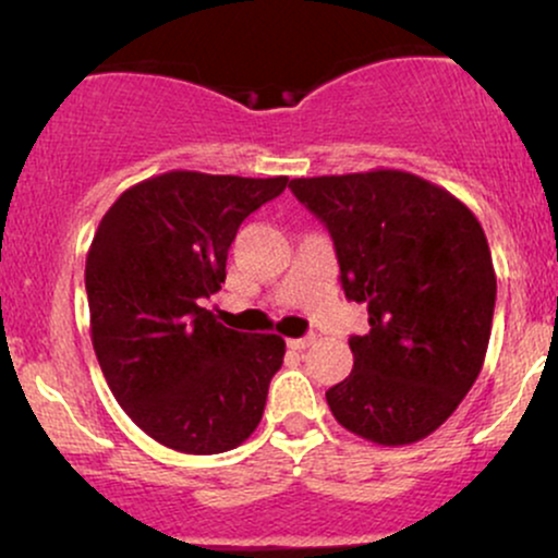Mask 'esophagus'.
<instances>
[{"instance_id": "1", "label": "esophagus", "mask_w": 558, "mask_h": 558, "mask_svg": "<svg viewBox=\"0 0 558 558\" xmlns=\"http://www.w3.org/2000/svg\"><path fill=\"white\" fill-rule=\"evenodd\" d=\"M315 343V336H304V338H291V341H288V345H291V349H296V351H304V349H310V345Z\"/></svg>"}]
</instances>
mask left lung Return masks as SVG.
I'll use <instances>...</instances> for the list:
<instances>
[{"label":"left lung","mask_w":558,"mask_h":558,"mask_svg":"<svg viewBox=\"0 0 558 558\" xmlns=\"http://www.w3.org/2000/svg\"><path fill=\"white\" fill-rule=\"evenodd\" d=\"M293 196L328 228L345 299L367 304L351 336L354 369L325 399L349 433L409 446L457 412L483 369L496 272L466 204L403 170L293 178Z\"/></svg>","instance_id":"obj_1"}]
</instances>
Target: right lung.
Segmentation results:
<instances>
[{"instance_id": "1", "label": "right lung", "mask_w": 558, "mask_h": 558, "mask_svg": "<svg viewBox=\"0 0 558 558\" xmlns=\"http://www.w3.org/2000/svg\"><path fill=\"white\" fill-rule=\"evenodd\" d=\"M286 183L170 170L123 191L96 228L86 257L96 360L157 444L222 453L257 430L286 341L230 330L198 301L226 283L241 222Z\"/></svg>"}]
</instances>
